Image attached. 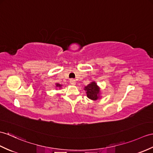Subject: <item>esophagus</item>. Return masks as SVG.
I'll return each mask as SVG.
<instances>
[{
  "label": "esophagus",
  "mask_w": 153,
  "mask_h": 153,
  "mask_svg": "<svg viewBox=\"0 0 153 153\" xmlns=\"http://www.w3.org/2000/svg\"><path fill=\"white\" fill-rule=\"evenodd\" d=\"M70 84L72 85H76V81L74 80V79H70Z\"/></svg>",
  "instance_id": "1"
}]
</instances>
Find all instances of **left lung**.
I'll return each instance as SVG.
<instances>
[{
  "instance_id": "left-lung-1",
  "label": "left lung",
  "mask_w": 153,
  "mask_h": 153,
  "mask_svg": "<svg viewBox=\"0 0 153 153\" xmlns=\"http://www.w3.org/2000/svg\"><path fill=\"white\" fill-rule=\"evenodd\" d=\"M84 90L86 91L87 97L92 100L96 101L101 98L100 88L95 81H92L87 86H85Z\"/></svg>"
}]
</instances>
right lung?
Instances as JSON below:
<instances>
[{
	"label": "right lung",
	"instance_id": "right-lung-1",
	"mask_svg": "<svg viewBox=\"0 0 153 153\" xmlns=\"http://www.w3.org/2000/svg\"><path fill=\"white\" fill-rule=\"evenodd\" d=\"M62 87V85H60V84H59V83H55V87H56V88H61Z\"/></svg>",
	"mask_w": 153,
	"mask_h": 153
}]
</instances>
